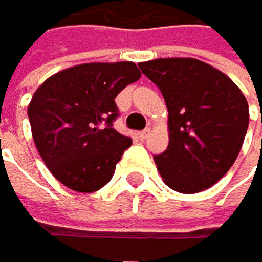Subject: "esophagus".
Listing matches in <instances>:
<instances>
[{
  "label": "esophagus",
  "mask_w": 262,
  "mask_h": 262,
  "mask_svg": "<svg viewBox=\"0 0 262 262\" xmlns=\"http://www.w3.org/2000/svg\"><path fill=\"white\" fill-rule=\"evenodd\" d=\"M148 135H150V128H146V130H142V132H138V134H137V137L140 138V140H145V138L148 137Z\"/></svg>",
  "instance_id": "obj_1"
}]
</instances>
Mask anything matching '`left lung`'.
Here are the masks:
<instances>
[{
  "instance_id": "left-lung-1",
  "label": "left lung",
  "mask_w": 262,
  "mask_h": 262,
  "mask_svg": "<svg viewBox=\"0 0 262 262\" xmlns=\"http://www.w3.org/2000/svg\"><path fill=\"white\" fill-rule=\"evenodd\" d=\"M168 107V148L155 155L163 181L183 194L213 186L235 163L250 109L239 88L222 71L195 58L140 63Z\"/></svg>"
}]
</instances>
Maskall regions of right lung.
<instances>
[{"label": "right lung", "instance_id": "obj_1", "mask_svg": "<svg viewBox=\"0 0 262 262\" xmlns=\"http://www.w3.org/2000/svg\"><path fill=\"white\" fill-rule=\"evenodd\" d=\"M142 76L134 61L84 63L58 71L29 104L37 150L61 184L94 192L112 179L132 138L119 134L117 94Z\"/></svg>", "mask_w": 262, "mask_h": 262}]
</instances>
